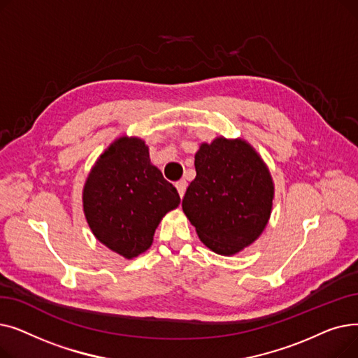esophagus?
<instances>
[{"mask_svg":"<svg viewBox=\"0 0 358 358\" xmlns=\"http://www.w3.org/2000/svg\"><path fill=\"white\" fill-rule=\"evenodd\" d=\"M176 187H177L180 197H182L184 193H185V189H187V181H185V180H180V181L176 184Z\"/></svg>","mask_w":358,"mask_h":358,"instance_id":"1","label":"esophagus"}]
</instances>
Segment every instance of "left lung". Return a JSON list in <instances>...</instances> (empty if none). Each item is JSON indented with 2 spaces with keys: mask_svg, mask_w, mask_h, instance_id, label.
Here are the masks:
<instances>
[{
  "mask_svg": "<svg viewBox=\"0 0 358 358\" xmlns=\"http://www.w3.org/2000/svg\"><path fill=\"white\" fill-rule=\"evenodd\" d=\"M194 165L182 210L206 247L234 255L266 228L274 197L271 176L251 145L239 139L203 143Z\"/></svg>",
  "mask_w": 358,
  "mask_h": 358,
  "instance_id": "1",
  "label": "left lung"
}]
</instances>
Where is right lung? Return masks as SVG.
<instances>
[{
    "label": "right lung",
    "instance_id": "obj_1",
    "mask_svg": "<svg viewBox=\"0 0 358 358\" xmlns=\"http://www.w3.org/2000/svg\"><path fill=\"white\" fill-rule=\"evenodd\" d=\"M83 201L92 234L130 259L152 245L158 223L180 204V196L150 164L143 141L120 138L91 169Z\"/></svg>",
    "mask_w": 358,
    "mask_h": 358
}]
</instances>
